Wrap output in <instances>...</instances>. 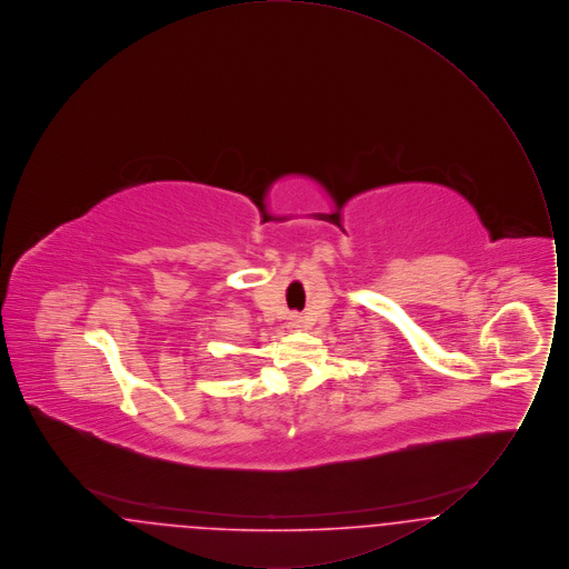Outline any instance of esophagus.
Returning <instances> with one entry per match:
<instances>
[{
	"label": "esophagus",
	"mask_w": 569,
	"mask_h": 569,
	"mask_svg": "<svg viewBox=\"0 0 569 569\" xmlns=\"http://www.w3.org/2000/svg\"><path fill=\"white\" fill-rule=\"evenodd\" d=\"M300 322V316H292V325H298Z\"/></svg>",
	"instance_id": "obj_1"
}]
</instances>
